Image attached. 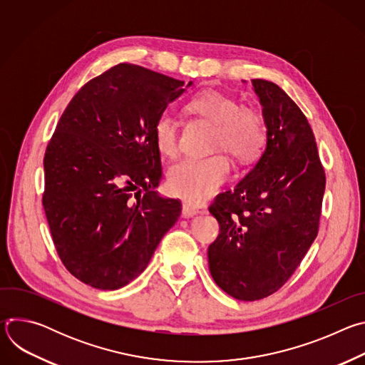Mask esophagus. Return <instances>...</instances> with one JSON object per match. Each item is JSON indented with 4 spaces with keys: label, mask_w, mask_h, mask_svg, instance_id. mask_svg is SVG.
Instances as JSON below:
<instances>
[{
    "label": "esophagus",
    "mask_w": 365,
    "mask_h": 365,
    "mask_svg": "<svg viewBox=\"0 0 365 365\" xmlns=\"http://www.w3.org/2000/svg\"><path fill=\"white\" fill-rule=\"evenodd\" d=\"M199 212H200L199 207H196V206L192 205V203L185 202L183 206H182V217H183V218H193V217L197 215Z\"/></svg>",
    "instance_id": "34e87169"
}]
</instances>
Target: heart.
<instances>
[{
    "label": "heart",
    "instance_id": "b5f03b06",
    "mask_svg": "<svg viewBox=\"0 0 365 365\" xmlns=\"http://www.w3.org/2000/svg\"><path fill=\"white\" fill-rule=\"evenodd\" d=\"M187 108L215 125L214 148H224L238 162L254 160L262 153L266 140L262 118L255 111L241 107L234 98L218 91H205L189 102ZM153 134L158 150L173 158L179 147V127L170 111L155 118ZM228 175L230 163L222 154L186 158L170 168L168 186L173 195L200 203L218 192Z\"/></svg>",
    "mask_w": 365,
    "mask_h": 365
}]
</instances>
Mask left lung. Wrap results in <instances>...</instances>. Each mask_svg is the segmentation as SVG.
Returning <instances> with one entry per match:
<instances>
[{
  "mask_svg": "<svg viewBox=\"0 0 365 365\" xmlns=\"http://www.w3.org/2000/svg\"><path fill=\"white\" fill-rule=\"evenodd\" d=\"M263 107L266 148L240 183L215 197L220 224L210 272L230 296L252 302L277 292L315 241L325 172L304 114L276 83L252 79Z\"/></svg>",
  "mask_w": 365,
  "mask_h": 365,
  "instance_id": "obj_1",
  "label": "left lung"
}]
</instances>
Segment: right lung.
Listing matches in <instances>:
<instances>
[{"mask_svg": "<svg viewBox=\"0 0 365 365\" xmlns=\"http://www.w3.org/2000/svg\"><path fill=\"white\" fill-rule=\"evenodd\" d=\"M183 85L120 63L79 89L47 144L43 207L51 238L65 267L91 287L134 280L182 212L180 200L154 190L163 173L153 128Z\"/></svg>", "mask_w": 365, "mask_h": 365, "instance_id": "1", "label": "right lung"}]
</instances>
